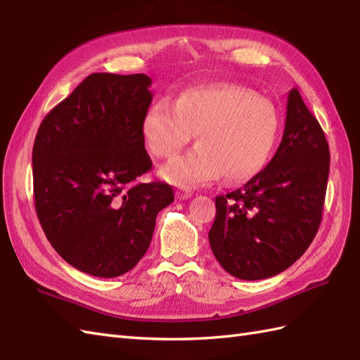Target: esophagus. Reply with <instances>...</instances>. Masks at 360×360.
<instances>
[{"instance_id": "esophagus-1", "label": "esophagus", "mask_w": 360, "mask_h": 360, "mask_svg": "<svg viewBox=\"0 0 360 360\" xmlns=\"http://www.w3.org/2000/svg\"><path fill=\"white\" fill-rule=\"evenodd\" d=\"M175 197H177L179 200H188L192 197V191L191 189H179L177 192H175Z\"/></svg>"}]
</instances>
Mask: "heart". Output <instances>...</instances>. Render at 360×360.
Returning a JSON list of instances; mask_svg holds the SVG:
<instances>
[{"label": "heart", "mask_w": 360, "mask_h": 360, "mask_svg": "<svg viewBox=\"0 0 360 360\" xmlns=\"http://www.w3.org/2000/svg\"><path fill=\"white\" fill-rule=\"evenodd\" d=\"M281 119L274 102L246 86L218 84L181 91L175 102L159 99L146 110L142 133L150 151L175 159L197 134L198 146L162 169L163 179L194 188L224 177L244 181L274 154Z\"/></svg>", "instance_id": "obj_1"}]
</instances>
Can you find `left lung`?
Returning <instances> with one entry per match:
<instances>
[{"label":"left lung","mask_w":360,"mask_h":360,"mask_svg":"<svg viewBox=\"0 0 360 360\" xmlns=\"http://www.w3.org/2000/svg\"><path fill=\"white\" fill-rule=\"evenodd\" d=\"M328 171L326 134L292 89L274 159L243 188L215 198L209 243L227 274L266 279L302 257L322 220Z\"/></svg>","instance_id":"obj_1"}]
</instances>
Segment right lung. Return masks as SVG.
Masks as SVG:
<instances>
[{"mask_svg": "<svg viewBox=\"0 0 360 360\" xmlns=\"http://www.w3.org/2000/svg\"><path fill=\"white\" fill-rule=\"evenodd\" d=\"M146 75L93 73L41 122L34 137V209L53 249L93 276L127 274L151 244L168 183H137L153 168L142 122Z\"/></svg>", "mask_w": 360, "mask_h": 360, "instance_id": "obj_1", "label": "right lung"}]
</instances>
